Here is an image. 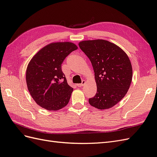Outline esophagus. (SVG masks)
<instances>
[{"instance_id": "esophagus-1", "label": "esophagus", "mask_w": 157, "mask_h": 157, "mask_svg": "<svg viewBox=\"0 0 157 157\" xmlns=\"http://www.w3.org/2000/svg\"><path fill=\"white\" fill-rule=\"evenodd\" d=\"M85 83H86V81H85V80H83V81L81 83L78 84L77 86H78V87H83L84 85H85Z\"/></svg>"}]
</instances>
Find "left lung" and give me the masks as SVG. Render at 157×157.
Returning <instances> with one entry per match:
<instances>
[{
	"instance_id": "left-lung-1",
	"label": "left lung",
	"mask_w": 157,
	"mask_h": 157,
	"mask_svg": "<svg viewBox=\"0 0 157 157\" xmlns=\"http://www.w3.org/2000/svg\"><path fill=\"white\" fill-rule=\"evenodd\" d=\"M79 46L93 66L97 93L89 99L91 106L109 109L121 100L129 89L132 66L127 55L115 44L104 40H86Z\"/></svg>"
}]
</instances>
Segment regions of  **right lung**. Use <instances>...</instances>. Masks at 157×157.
Segmentation results:
<instances>
[{"label": "right lung", "mask_w": 157, "mask_h": 157, "mask_svg": "<svg viewBox=\"0 0 157 157\" xmlns=\"http://www.w3.org/2000/svg\"><path fill=\"white\" fill-rule=\"evenodd\" d=\"M78 47L71 42H56L42 48L27 67L26 79L30 94L44 109L57 111L70 101L73 88L67 84L62 63Z\"/></svg>", "instance_id": "add662e5"}]
</instances>
